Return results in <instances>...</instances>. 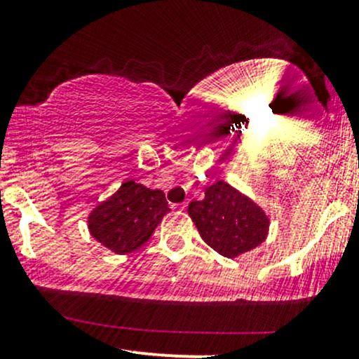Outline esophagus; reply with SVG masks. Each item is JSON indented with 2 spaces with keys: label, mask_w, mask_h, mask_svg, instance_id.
Listing matches in <instances>:
<instances>
[{
  "label": "esophagus",
  "mask_w": 359,
  "mask_h": 359,
  "mask_svg": "<svg viewBox=\"0 0 359 359\" xmlns=\"http://www.w3.org/2000/svg\"><path fill=\"white\" fill-rule=\"evenodd\" d=\"M172 208H177V210H180V212H184V210H186V203H180V205H173Z\"/></svg>",
  "instance_id": "1"
}]
</instances>
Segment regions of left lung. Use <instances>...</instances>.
<instances>
[{"label": "left lung", "instance_id": "8db88e82", "mask_svg": "<svg viewBox=\"0 0 359 359\" xmlns=\"http://www.w3.org/2000/svg\"><path fill=\"white\" fill-rule=\"evenodd\" d=\"M187 213L203 241L227 259H236L257 248L269 233L267 213L224 180L206 187L205 198L191 201Z\"/></svg>", "mask_w": 359, "mask_h": 359}]
</instances>
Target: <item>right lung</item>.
Here are the masks:
<instances>
[{
	"instance_id": "add662e5",
	"label": "right lung",
	"mask_w": 359,
	"mask_h": 359,
	"mask_svg": "<svg viewBox=\"0 0 359 359\" xmlns=\"http://www.w3.org/2000/svg\"><path fill=\"white\" fill-rule=\"evenodd\" d=\"M168 210L163 191L128 179L90 212L88 231L107 250L126 255L149 241Z\"/></svg>"
}]
</instances>
